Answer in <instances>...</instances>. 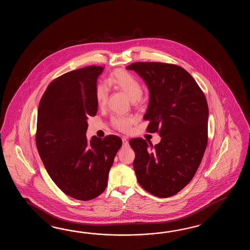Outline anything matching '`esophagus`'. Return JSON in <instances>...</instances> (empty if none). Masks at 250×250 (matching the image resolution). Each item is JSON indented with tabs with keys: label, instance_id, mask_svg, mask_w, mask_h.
<instances>
[{
	"label": "esophagus",
	"instance_id": "esophagus-1",
	"mask_svg": "<svg viewBox=\"0 0 250 250\" xmlns=\"http://www.w3.org/2000/svg\"><path fill=\"white\" fill-rule=\"evenodd\" d=\"M123 143L124 147L125 146H128V140H127V138L126 137H123Z\"/></svg>",
	"mask_w": 250,
	"mask_h": 250
}]
</instances>
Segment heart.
Instances as JSON below:
<instances>
[{
  "label": "heart",
  "instance_id": "heart-1",
  "mask_svg": "<svg viewBox=\"0 0 250 250\" xmlns=\"http://www.w3.org/2000/svg\"><path fill=\"white\" fill-rule=\"evenodd\" d=\"M106 85L114 89L122 91L131 100L134 104H140L144 100L142 85L139 80L124 69H116L107 78ZM96 103L99 106H104L108 99V88L104 85H98L96 89ZM133 119L123 116H114L112 119V125L123 132L129 131L132 125Z\"/></svg>",
  "mask_w": 250,
  "mask_h": 250
}]
</instances>
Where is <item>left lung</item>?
<instances>
[{
  "instance_id": "8db88e82",
  "label": "left lung",
  "mask_w": 250,
  "mask_h": 250,
  "mask_svg": "<svg viewBox=\"0 0 250 250\" xmlns=\"http://www.w3.org/2000/svg\"><path fill=\"white\" fill-rule=\"evenodd\" d=\"M136 71L149 89V104L144 120L146 131L157 132L155 146L133 138V167L138 183L158 197L176 195L190 182L208 146V105L197 82L175 64L134 62Z\"/></svg>"
}]
</instances>
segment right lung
I'll return each mask as SVG.
<instances>
[{
	"label": "right lung",
	"mask_w": 250,
	"mask_h": 250,
	"mask_svg": "<svg viewBox=\"0 0 250 250\" xmlns=\"http://www.w3.org/2000/svg\"><path fill=\"white\" fill-rule=\"evenodd\" d=\"M104 67L88 66L53 80L39 103L36 143L48 174L69 197L87 201L104 191L123 141L118 136L85 137L96 116L97 78Z\"/></svg>",
	"instance_id": "obj_1"
}]
</instances>
